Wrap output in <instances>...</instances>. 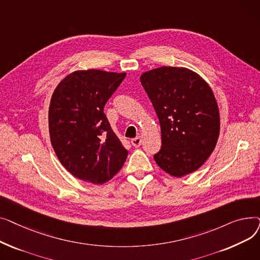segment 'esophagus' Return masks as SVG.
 Instances as JSON below:
<instances>
[{"label":"esophagus","instance_id":"1","mask_svg":"<svg viewBox=\"0 0 260 260\" xmlns=\"http://www.w3.org/2000/svg\"><path fill=\"white\" fill-rule=\"evenodd\" d=\"M132 144H133V146H135V147H139L140 145H141V143H142V139L140 138V137H137V138H135V139H132Z\"/></svg>","mask_w":260,"mask_h":260}]
</instances>
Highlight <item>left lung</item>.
Returning <instances> with one entry per match:
<instances>
[{
    "instance_id": "1",
    "label": "left lung",
    "mask_w": 260,
    "mask_h": 260,
    "mask_svg": "<svg viewBox=\"0 0 260 260\" xmlns=\"http://www.w3.org/2000/svg\"><path fill=\"white\" fill-rule=\"evenodd\" d=\"M161 127L157 165L174 177L198 170L219 136V109L209 84L183 67L163 66L140 77Z\"/></svg>"
}]
</instances>
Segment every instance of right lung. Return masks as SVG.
Masks as SVG:
<instances>
[{
	"instance_id": "obj_1",
	"label": "right lung",
	"mask_w": 260,
	"mask_h": 260,
	"mask_svg": "<svg viewBox=\"0 0 260 260\" xmlns=\"http://www.w3.org/2000/svg\"><path fill=\"white\" fill-rule=\"evenodd\" d=\"M125 76L99 70L78 71L65 77L52 93L50 141L63 167L81 180L103 184L126 160L127 149L103 112Z\"/></svg>"
}]
</instances>
